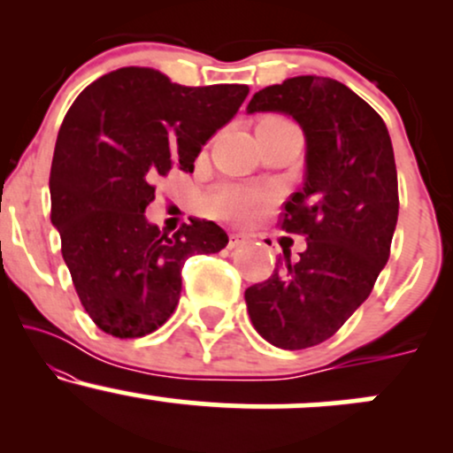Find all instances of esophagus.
<instances>
[{"instance_id": "obj_1", "label": "esophagus", "mask_w": 453, "mask_h": 453, "mask_svg": "<svg viewBox=\"0 0 453 453\" xmlns=\"http://www.w3.org/2000/svg\"><path fill=\"white\" fill-rule=\"evenodd\" d=\"M242 242H244V238H242V236H238V234H232V236H230V242H227V247H230V249H236V247H241Z\"/></svg>"}]
</instances>
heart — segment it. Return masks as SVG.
Segmentation results:
<instances>
[{
  "label": "heart",
  "instance_id": "heart-1",
  "mask_svg": "<svg viewBox=\"0 0 453 453\" xmlns=\"http://www.w3.org/2000/svg\"><path fill=\"white\" fill-rule=\"evenodd\" d=\"M273 200V194L262 187L249 185H221L215 194L211 196L209 209L212 215L234 223L253 221L264 206Z\"/></svg>",
  "mask_w": 453,
  "mask_h": 453
}]
</instances>
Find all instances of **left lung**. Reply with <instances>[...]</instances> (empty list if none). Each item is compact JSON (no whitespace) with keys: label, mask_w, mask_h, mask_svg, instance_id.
Masks as SVG:
<instances>
[{"label":"left lung","mask_w":453,"mask_h":453,"mask_svg":"<svg viewBox=\"0 0 453 453\" xmlns=\"http://www.w3.org/2000/svg\"><path fill=\"white\" fill-rule=\"evenodd\" d=\"M247 111L292 114L306 136L303 189L279 215L280 230L304 236L306 249L244 292L259 336L306 349L341 330L386 266L398 219L392 140L375 108L324 76L266 87Z\"/></svg>","instance_id":"left-lung-1"}]
</instances>
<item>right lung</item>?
I'll return each mask as SVG.
<instances>
[{"instance_id":"1","label":"right lung","mask_w":453,"mask_h":453,"mask_svg":"<svg viewBox=\"0 0 453 453\" xmlns=\"http://www.w3.org/2000/svg\"><path fill=\"white\" fill-rule=\"evenodd\" d=\"M247 85L185 87L150 67H121L91 82L67 111L50 165V221L81 304L114 339H138L168 321L187 257L219 253L212 221L174 234L144 211L155 180L194 161L247 97Z\"/></svg>"}]
</instances>
